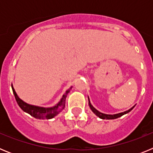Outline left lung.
Here are the masks:
<instances>
[{"label": "left lung", "instance_id": "8db88e82", "mask_svg": "<svg viewBox=\"0 0 153 153\" xmlns=\"http://www.w3.org/2000/svg\"><path fill=\"white\" fill-rule=\"evenodd\" d=\"M89 99V97H88ZM89 106H90V109H91L92 111L93 112V113H95L96 115H97V117H100V119H102V120H114V119H117L119 118V117H122L123 115L124 114H126V113H128L129 112H130L131 110H132L133 108H134V106H132L131 109H129V110H127V111H125L123 112V113H117V114H114V115H109V114H104V113H100V112H99L97 109H96L95 108L93 107V106L91 105V103H90V99H89Z\"/></svg>", "mask_w": 153, "mask_h": 153}]
</instances>
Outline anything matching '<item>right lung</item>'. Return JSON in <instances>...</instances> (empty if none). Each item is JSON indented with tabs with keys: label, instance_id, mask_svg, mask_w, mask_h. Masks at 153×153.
<instances>
[{
	"label": "right lung",
	"instance_id": "add662e5",
	"mask_svg": "<svg viewBox=\"0 0 153 153\" xmlns=\"http://www.w3.org/2000/svg\"><path fill=\"white\" fill-rule=\"evenodd\" d=\"M11 87L12 90H13V95L15 97L16 101H17L18 106L21 108L23 111H24L25 113H27L28 114H30V116L34 117V118L38 119V120H50V119H52L54 117H56L58 113H60L63 110V109H64L65 107L66 98H67V94H68V93H70V90L72 89V86H71L70 89H68L66 91V93L62 97L60 102H58L56 106L51 108H44L33 106V105H30V104L24 102L22 100H21L18 97L17 94L16 93L15 90L13 89V85H11Z\"/></svg>",
	"mask_w": 153,
	"mask_h": 153
}]
</instances>
